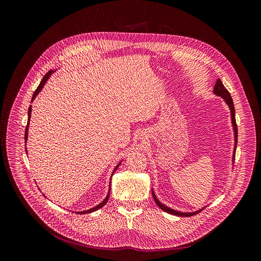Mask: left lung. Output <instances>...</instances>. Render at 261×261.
<instances>
[{
	"label": "left lung",
	"instance_id": "1",
	"mask_svg": "<svg viewBox=\"0 0 261 261\" xmlns=\"http://www.w3.org/2000/svg\"><path fill=\"white\" fill-rule=\"evenodd\" d=\"M214 93L216 94V95H218V96H221L223 99H224L225 101H226V103L228 104V106H229V108H230V113H231V121H232V124H233V129H234V139H236V145H237V143H238V126H237V122H236V111H234V105H233V101H232V98H231V96H230V93L227 91V89L224 87V85L222 84V82L220 81V80H218L217 81V83H216V85H215V89H214ZM236 148H237V146L234 147V154H233V159H234V157H236ZM153 196H154V199H155V201H156V203H157V205L161 208V210H163L164 212H166V213H168V214H171V215H174V216H179V217H190V216H194V215H196V214H198L199 212H201L203 208H201V210H199V211H197V212H193V213H180V212H176V211H174V210H172V208H169V207H167V206H165L164 204H162L158 199H157V197H156V195L154 194V192H153Z\"/></svg>",
	"mask_w": 261,
	"mask_h": 261
}]
</instances>
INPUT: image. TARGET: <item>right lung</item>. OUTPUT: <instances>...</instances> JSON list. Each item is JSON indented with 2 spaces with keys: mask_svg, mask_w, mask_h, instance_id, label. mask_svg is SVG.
<instances>
[{
  "mask_svg": "<svg viewBox=\"0 0 261 261\" xmlns=\"http://www.w3.org/2000/svg\"><path fill=\"white\" fill-rule=\"evenodd\" d=\"M54 71L53 70H50V71H48L45 75L43 76V79H42V81H41V83H40V85L38 86V88L36 89V91L34 92V94H33V97H32V101L35 99V97L39 94V92L42 90V88H43V86L45 85V83L47 82V80L49 79V76L51 75V73H53ZM31 110H32V107L30 106L29 107V111H28V124H27V127H25V131H24V141L27 142V139H28V128H29V122H30V118H31ZM119 166V165H118ZM118 166L116 167V169L115 170H117V168H118ZM109 193H110V189H109V191H108V194H107V196H106V198L101 202V203H99L97 206H95V207H93V208H90L89 211H85V212H77V214H88V213H92V212H95V211H97V210H99V208H101L103 205H105L106 204V202H107V200H108V198H109Z\"/></svg>",
  "mask_w": 261,
  "mask_h": 261,
  "instance_id": "add662e5",
  "label": "right lung"
}]
</instances>
